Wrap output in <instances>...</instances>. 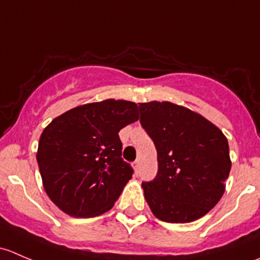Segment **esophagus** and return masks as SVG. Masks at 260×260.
Masks as SVG:
<instances>
[{
  "instance_id": "1",
  "label": "esophagus",
  "mask_w": 260,
  "mask_h": 260,
  "mask_svg": "<svg viewBox=\"0 0 260 260\" xmlns=\"http://www.w3.org/2000/svg\"><path fill=\"white\" fill-rule=\"evenodd\" d=\"M132 165H133V169H135V171L138 172V169H140V159H136Z\"/></svg>"
}]
</instances>
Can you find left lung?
Instances as JSON below:
<instances>
[{"label":"left lung","mask_w":260,"mask_h":260,"mask_svg":"<svg viewBox=\"0 0 260 260\" xmlns=\"http://www.w3.org/2000/svg\"><path fill=\"white\" fill-rule=\"evenodd\" d=\"M141 124L157 149L156 179L143 182L157 219L191 222L219 203L232 161L224 133L210 120L170 102L140 103Z\"/></svg>","instance_id":"obj_1"}]
</instances>
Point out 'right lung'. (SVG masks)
Instances as JSON below:
<instances>
[{
	"mask_svg": "<svg viewBox=\"0 0 260 260\" xmlns=\"http://www.w3.org/2000/svg\"><path fill=\"white\" fill-rule=\"evenodd\" d=\"M136 120L137 104L106 99L75 107L43 131L36 159L44 188L60 210L94 217L113 208L133 174L120 157L118 132Z\"/></svg>",
	"mask_w": 260,
	"mask_h": 260,
	"instance_id": "1",
	"label": "right lung"
}]
</instances>
